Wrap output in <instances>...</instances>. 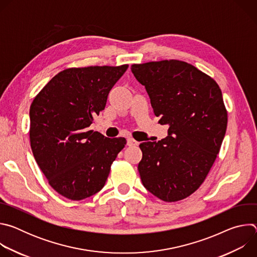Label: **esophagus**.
I'll list each match as a JSON object with an SVG mask.
<instances>
[{"label": "esophagus", "instance_id": "esophagus-1", "mask_svg": "<svg viewBox=\"0 0 257 257\" xmlns=\"http://www.w3.org/2000/svg\"><path fill=\"white\" fill-rule=\"evenodd\" d=\"M127 144H128L129 146H136V145L139 144V142L136 141V140L133 139V138H128V139H127Z\"/></svg>", "mask_w": 257, "mask_h": 257}]
</instances>
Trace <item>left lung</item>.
<instances>
[{
    "instance_id": "8db88e82",
    "label": "left lung",
    "mask_w": 257,
    "mask_h": 257,
    "mask_svg": "<svg viewBox=\"0 0 257 257\" xmlns=\"http://www.w3.org/2000/svg\"><path fill=\"white\" fill-rule=\"evenodd\" d=\"M168 136L140 143L138 171L143 186L166 202L195 192L211 169L227 130L222 90L205 73L179 60L133 64Z\"/></svg>"
}]
</instances>
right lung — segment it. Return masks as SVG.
<instances>
[{"label":"right lung","instance_id":"obj_1","mask_svg":"<svg viewBox=\"0 0 257 257\" xmlns=\"http://www.w3.org/2000/svg\"><path fill=\"white\" fill-rule=\"evenodd\" d=\"M128 65L69 68L54 76L30 105L33 157L62 196L82 200L104 186L124 137L88 130Z\"/></svg>","mask_w":257,"mask_h":257}]
</instances>
